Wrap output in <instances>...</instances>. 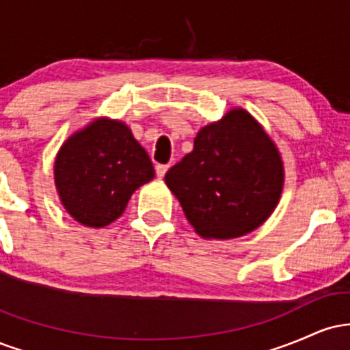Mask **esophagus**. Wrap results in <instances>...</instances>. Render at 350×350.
<instances>
[{"label":"esophagus","instance_id":"obj_1","mask_svg":"<svg viewBox=\"0 0 350 350\" xmlns=\"http://www.w3.org/2000/svg\"><path fill=\"white\" fill-rule=\"evenodd\" d=\"M167 170H170V166H167V164H158V166H156V176H158L159 179L164 178Z\"/></svg>","mask_w":350,"mask_h":350}]
</instances>
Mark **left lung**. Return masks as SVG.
I'll return each mask as SVG.
<instances>
[{"instance_id": "1", "label": "left lung", "mask_w": 350, "mask_h": 350, "mask_svg": "<svg viewBox=\"0 0 350 350\" xmlns=\"http://www.w3.org/2000/svg\"><path fill=\"white\" fill-rule=\"evenodd\" d=\"M164 180L202 239L227 240L250 234L273 214L284 167L262 124L243 108H232L200 128L194 150Z\"/></svg>"}]
</instances>
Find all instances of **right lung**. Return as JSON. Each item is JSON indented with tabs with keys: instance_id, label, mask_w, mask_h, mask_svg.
Instances as JSON below:
<instances>
[{
	"instance_id": "obj_1",
	"label": "right lung",
	"mask_w": 350,
	"mask_h": 350,
	"mask_svg": "<svg viewBox=\"0 0 350 350\" xmlns=\"http://www.w3.org/2000/svg\"><path fill=\"white\" fill-rule=\"evenodd\" d=\"M154 178V167L126 123L107 116L72 133L55 156L54 180L75 222L107 227L126 208L131 194Z\"/></svg>"
}]
</instances>
